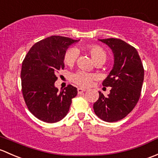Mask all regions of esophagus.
I'll return each mask as SVG.
<instances>
[{
    "instance_id": "obj_1",
    "label": "esophagus",
    "mask_w": 158,
    "mask_h": 158,
    "mask_svg": "<svg viewBox=\"0 0 158 158\" xmlns=\"http://www.w3.org/2000/svg\"><path fill=\"white\" fill-rule=\"evenodd\" d=\"M84 91H86V90L85 89H82V88H77V93H78L79 94H82V93H84Z\"/></svg>"
}]
</instances>
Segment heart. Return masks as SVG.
Listing matches in <instances>:
<instances>
[{
	"instance_id": "obj_1",
	"label": "heart",
	"mask_w": 158,
	"mask_h": 158,
	"mask_svg": "<svg viewBox=\"0 0 158 158\" xmlns=\"http://www.w3.org/2000/svg\"><path fill=\"white\" fill-rule=\"evenodd\" d=\"M87 51L90 53L91 58L94 63H103L107 58L106 52L99 45H90L87 47ZM77 50L74 48H68L66 51L64 57V61L68 65H71L75 62L77 57ZM94 77L90 73L85 72L84 71H78L71 75V79L74 84L81 87H87L90 85Z\"/></svg>"
}]
</instances>
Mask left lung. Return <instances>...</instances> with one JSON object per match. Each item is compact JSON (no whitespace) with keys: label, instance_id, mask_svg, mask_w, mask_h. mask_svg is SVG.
<instances>
[{"label":"left lung","instance_id":"obj_1","mask_svg":"<svg viewBox=\"0 0 158 158\" xmlns=\"http://www.w3.org/2000/svg\"><path fill=\"white\" fill-rule=\"evenodd\" d=\"M111 48L114 57L113 69L103 81L110 87L107 97H100L94 104L95 114L105 122L113 123L125 118L139 100L144 81V68L137 50L118 39L99 40Z\"/></svg>","mask_w":158,"mask_h":158}]
</instances>
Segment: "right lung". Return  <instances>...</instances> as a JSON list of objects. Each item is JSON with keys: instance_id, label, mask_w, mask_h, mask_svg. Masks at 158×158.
Listing matches in <instances>:
<instances>
[{"instance_id": "1", "label": "right lung", "mask_w": 158, "mask_h": 158, "mask_svg": "<svg viewBox=\"0 0 158 158\" xmlns=\"http://www.w3.org/2000/svg\"><path fill=\"white\" fill-rule=\"evenodd\" d=\"M79 40L52 35L34 44L22 64L21 81L24 100L29 110L39 119L54 123L69 111L71 100L77 94L75 87L55 86L57 74L64 69V57L68 47Z\"/></svg>"}]
</instances>
